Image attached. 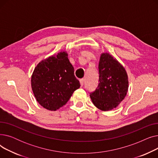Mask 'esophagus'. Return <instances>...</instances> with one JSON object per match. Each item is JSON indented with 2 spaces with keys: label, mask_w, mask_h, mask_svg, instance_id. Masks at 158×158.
I'll return each mask as SVG.
<instances>
[{
  "label": "esophagus",
  "mask_w": 158,
  "mask_h": 158,
  "mask_svg": "<svg viewBox=\"0 0 158 158\" xmlns=\"http://www.w3.org/2000/svg\"><path fill=\"white\" fill-rule=\"evenodd\" d=\"M80 83H81V86H83V85H84V84H85V79H80Z\"/></svg>",
  "instance_id": "obj_1"
}]
</instances>
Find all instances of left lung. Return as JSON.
I'll return each instance as SVG.
<instances>
[{
	"mask_svg": "<svg viewBox=\"0 0 158 158\" xmlns=\"http://www.w3.org/2000/svg\"><path fill=\"white\" fill-rule=\"evenodd\" d=\"M98 85L90 93L93 104L102 111L116 108L126 96L129 81L123 66L109 53H102L98 63Z\"/></svg>",
	"mask_w": 158,
	"mask_h": 158,
	"instance_id": "1",
	"label": "left lung"
}]
</instances>
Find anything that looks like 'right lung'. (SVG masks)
<instances>
[{
    "label": "right lung",
    "mask_w": 158,
    "mask_h": 158,
    "mask_svg": "<svg viewBox=\"0 0 158 158\" xmlns=\"http://www.w3.org/2000/svg\"><path fill=\"white\" fill-rule=\"evenodd\" d=\"M80 86L66 51L40 61L31 76V87L36 101L50 111H56L66 104Z\"/></svg>",
    "instance_id": "1"
}]
</instances>
